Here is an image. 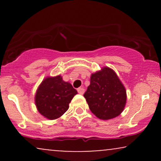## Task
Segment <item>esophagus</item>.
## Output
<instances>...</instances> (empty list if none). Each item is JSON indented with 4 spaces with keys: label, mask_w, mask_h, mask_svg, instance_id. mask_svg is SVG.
Returning a JSON list of instances; mask_svg holds the SVG:
<instances>
[{
    "label": "esophagus",
    "mask_w": 161,
    "mask_h": 161,
    "mask_svg": "<svg viewBox=\"0 0 161 161\" xmlns=\"http://www.w3.org/2000/svg\"><path fill=\"white\" fill-rule=\"evenodd\" d=\"M77 91H78L79 94H80V95H83L85 92V89L82 88V87H80V88H79L78 89H77Z\"/></svg>",
    "instance_id": "esophagus-1"
}]
</instances>
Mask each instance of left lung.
I'll use <instances>...</instances> for the list:
<instances>
[{
  "mask_svg": "<svg viewBox=\"0 0 161 161\" xmlns=\"http://www.w3.org/2000/svg\"><path fill=\"white\" fill-rule=\"evenodd\" d=\"M89 109L101 119H110L123 112L126 92L116 73L109 67L93 73L84 94Z\"/></svg>",
  "mask_w": 161,
  "mask_h": 161,
  "instance_id": "obj_1",
  "label": "left lung"
}]
</instances>
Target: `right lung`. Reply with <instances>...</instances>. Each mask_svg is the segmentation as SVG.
<instances>
[{
  "label": "right lung",
  "instance_id": "obj_1",
  "mask_svg": "<svg viewBox=\"0 0 161 161\" xmlns=\"http://www.w3.org/2000/svg\"><path fill=\"white\" fill-rule=\"evenodd\" d=\"M77 94L69 82L60 75L47 77L38 87L36 95V104L38 112L49 119L61 116L69 108V104Z\"/></svg>",
  "mask_w": 161,
  "mask_h": 161
}]
</instances>
